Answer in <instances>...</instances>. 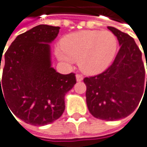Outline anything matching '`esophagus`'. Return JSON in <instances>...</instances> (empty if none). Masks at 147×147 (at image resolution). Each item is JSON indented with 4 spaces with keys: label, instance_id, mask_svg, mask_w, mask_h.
<instances>
[{
    "label": "esophagus",
    "instance_id": "esophagus-1",
    "mask_svg": "<svg viewBox=\"0 0 147 147\" xmlns=\"http://www.w3.org/2000/svg\"><path fill=\"white\" fill-rule=\"evenodd\" d=\"M76 78H77V81H78V82H81V81H83V79H84V77H83V75H81V74H77V75H76Z\"/></svg>",
    "mask_w": 147,
    "mask_h": 147
}]
</instances>
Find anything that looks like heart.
<instances>
[{"mask_svg":"<svg viewBox=\"0 0 147 147\" xmlns=\"http://www.w3.org/2000/svg\"><path fill=\"white\" fill-rule=\"evenodd\" d=\"M117 47L118 40L112 32L86 30L64 37L61 41V50H57V56L69 63L78 60L84 72L97 74L111 64Z\"/></svg>","mask_w":147,"mask_h":147,"instance_id":"b5f03b06","label":"heart"}]
</instances>
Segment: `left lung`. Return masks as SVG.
<instances>
[{
    "instance_id": "left-lung-1",
    "label": "left lung",
    "mask_w": 147,
    "mask_h": 147,
    "mask_svg": "<svg viewBox=\"0 0 147 147\" xmlns=\"http://www.w3.org/2000/svg\"><path fill=\"white\" fill-rule=\"evenodd\" d=\"M121 48L113 63L102 73L85 78L86 102L90 114L101 120L117 121L132 114L140 103L145 81L142 53L134 39L115 27ZM147 63V62H146Z\"/></svg>"
}]
</instances>
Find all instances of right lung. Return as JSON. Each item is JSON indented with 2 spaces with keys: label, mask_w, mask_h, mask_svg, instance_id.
Here are the masks:
<instances>
[{
  "label": "right lung",
  "mask_w": 147,
  "mask_h": 147,
  "mask_svg": "<svg viewBox=\"0 0 147 147\" xmlns=\"http://www.w3.org/2000/svg\"><path fill=\"white\" fill-rule=\"evenodd\" d=\"M59 29L37 26L20 34L5 52L0 102L4 100L9 111L27 124L44 126L57 120L65 109V94L77 83L75 73L63 75L51 67L49 43Z\"/></svg>",
  "instance_id": "add662e5"
}]
</instances>
